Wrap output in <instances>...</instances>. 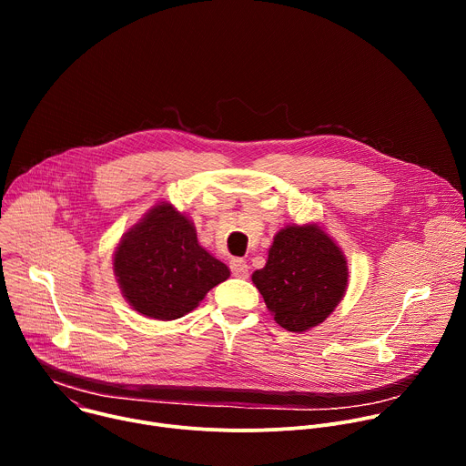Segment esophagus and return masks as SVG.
<instances>
[{"label": "esophagus", "mask_w": 466, "mask_h": 466, "mask_svg": "<svg viewBox=\"0 0 466 466\" xmlns=\"http://www.w3.org/2000/svg\"><path fill=\"white\" fill-rule=\"evenodd\" d=\"M230 271L234 277L238 279H247L248 277V265L245 259H239V258H232L230 259Z\"/></svg>", "instance_id": "34e87169"}]
</instances>
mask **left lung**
<instances>
[{"mask_svg":"<svg viewBox=\"0 0 466 466\" xmlns=\"http://www.w3.org/2000/svg\"><path fill=\"white\" fill-rule=\"evenodd\" d=\"M275 320L289 331L320 324L341 302L349 268L341 248L317 225L282 228L263 269L252 273Z\"/></svg>","mask_w":466,"mask_h":466,"instance_id":"left-lung-1","label":"left lung"}]
</instances>
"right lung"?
Instances as JSON below:
<instances>
[{"label": "right lung", "mask_w": 466, "mask_h": 466, "mask_svg": "<svg viewBox=\"0 0 466 466\" xmlns=\"http://www.w3.org/2000/svg\"><path fill=\"white\" fill-rule=\"evenodd\" d=\"M114 275L138 313L173 320L197 308L230 271L198 245L195 227L184 214L160 203L121 238Z\"/></svg>", "instance_id": "right-lung-1"}]
</instances>
